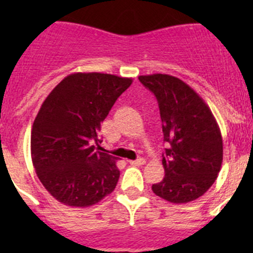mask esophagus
I'll return each instance as SVG.
<instances>
[{"instance_id":"obj_1","label":"esophagus","mask_w":253,"mask_h":253,"mask_svg":"<svg viewBox=\"0 0 253 253\" xmlns=\"http://www.w3.org/2000/svg\"><path fill=\"white\" fill-rule=\"evenodd\" d=\"M129 163H130L131 166H142V165L146 163V160L144 158H138L135 161H129Z\"/></svg>"}]
</instances>
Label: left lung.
<instances>
[{"instance_id":"8db88e82","label":"left lung","mask_w":253,"mask_h":253,"mask_svg":"<svg viewBox=\"0 0 253 253\" xmlns=\"http://www.w3.org/2000/svg\"><path fill=\"white\" fill-rule=\"evenodd\" d=\"M154 93L162 120L165 177L152 190L160 198L185 204L204 195L215 182L223 162L220 129L204 100L169 75L139 76Z\"/></svg>"}]
</instances>
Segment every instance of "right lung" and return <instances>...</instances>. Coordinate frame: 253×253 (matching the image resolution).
I'll use <instances>...</instances> for the list:
<instances>
[{
	"mask_svg": "<svg viewBox=\"0 0 253 253\" xmlns=\"http://www.w3.org/2000/svg\"><path fill=\"white\" fill-rule=\"evenodd\" d=\"M131 78L73 73L46 96L31 129V160L40 182L68 207L86 208L111 194L116 158L101 152V123Z\"/></svg>",
	"mask_w": 253,
	"mask_h": 253,
	"instance_id": "1",
	"label": "right lung"
}]
</instances>
